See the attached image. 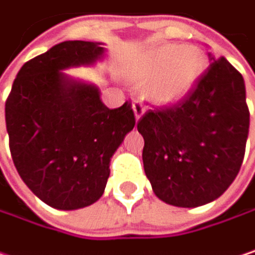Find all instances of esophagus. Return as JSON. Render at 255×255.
Returning a JSON list of instances; mask_svg holds the SVG:
<instances>
[{
  "label": "esophagus",
  "mask_w": 255,
  "mask_h": 255,
  "mask_svg": "<svg viewBox=\"0 0 255 255\" xmlns=\"http://www.w3.org/2000/svg\"><path fill=\"white\" fill-rule=\"evenodd\" d=\"M144 113H145V108H144V105L141 104V102H133V114H135V120L138 122L142 116H144Z\"/></svg>",
  "instance_id": "obj_1"
}]
</instances>
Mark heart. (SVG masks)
<instances>
[{"label":"heart","mask_w":255,"mask_h":255,"mask_svg":"<svg viewBox=\"0 0 255 255\" xmlns=\"http://www.w3.org/2000/svg\"><path fill=\"white\" fill-rule=\"evenodd\" d=\"M206 58L194 46L157 43L145 50L128 71L156 105H174L187 98L205 74Z\"/></svg>","instance_id":"obj_1"}]
</instances>
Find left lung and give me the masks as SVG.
<instances>
[{
    "instance_id": "1",
    "label": "left lung",
    "mask_w": 255,
    "mask_h": 255,
    "mask_svg": "<svg viewBox=\"0 0 255 255\" xmlns=\"http://www.w3.org/2000/svg\"><path fill=\"white\" fill-rule=\"evenodd\" d=\"M211 65L178 105L150 110L138 122L144 171L168 205L196 208L218 199L236 178L248 139L244 77L226 58Z\"/></svg>"
}]
</instances>
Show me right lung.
<instances>
[{
    "label": "right lung",
    "mask_w": 255,
    "mask_h": 255,
    "mask_svg": "<svg viewBox=\"0 0 255 255\" xmlns=\"http://www.w3.org/2000/svg\"><path fill=\"white\" fill-rule=\"evenodd\" d=\"M104 43L64 41L17 72L5 102L14 166L38 199L72 211L105 190L113 154L135 126L130 104L110 110L99 87L68 75L105 58Z\"/></svg>",
    "instance_id": "obj_1"
}]
</instances>
